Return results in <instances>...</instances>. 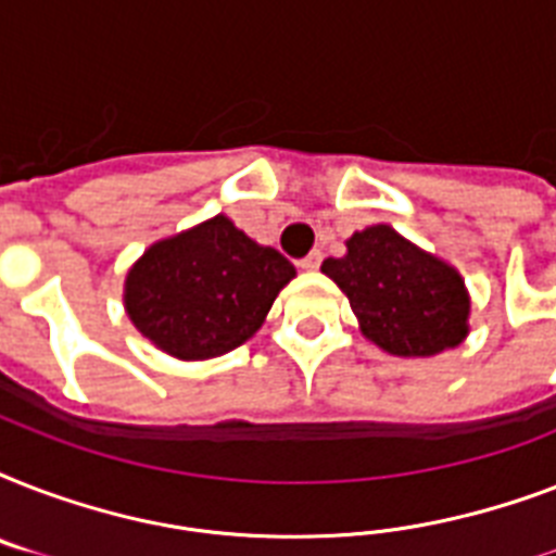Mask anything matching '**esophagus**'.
Returning a JSON list of instances; mask_svg holds the SVG:
<instances>
[{
  "instance_id": "1",
  "label": "esophagus",
  "mask_w": 556,
  "mask_h": 556,
  "mask_svg": "<svg viewBox=\"0 0 556 556\" xmlns=\"http://www.w3.org/2000/svg\"><path fill=\"white\" fill-rule=\"evenodd\" d=\"M320 262H323V253L320 251H312L305 260H300V268L303 270H317L320 268Z\"/></svg>"
}]
</instances>
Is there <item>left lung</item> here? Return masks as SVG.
<instances>
[{"label":"left lung","mask_w":556,"mask_h":556,"mask_svg":"<svg viewBox=\"0 0 556 556\" xmlns=\"http://www.w3.org/2000/svg\"><path fill=\"white\" fill-rule=\"evenodd\" d=\"M320 270L349 296L361 334L389 355H441L470 334L465 277L395 227L355 230L346 253L326 260Z\"/></svg>","instance_id":"obj_1"}]
</instances>
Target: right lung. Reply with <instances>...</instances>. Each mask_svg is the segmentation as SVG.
<instances>
[{"instance_id": "1", "label": "right lung", "mask_w": 556, "mask_h": 556, "mask_svg": "<svg viewBox=\"0 0 556 556\" xmlns=\"http://www.w3.org/2000/svg\"><path fill=\"white\" fill-rule=\"evenodd\" d=\"M296 268L225 216L152 242L126 270L124 308L152 346L210 361L262 329Z\"/></svg>"}]
</instances>
